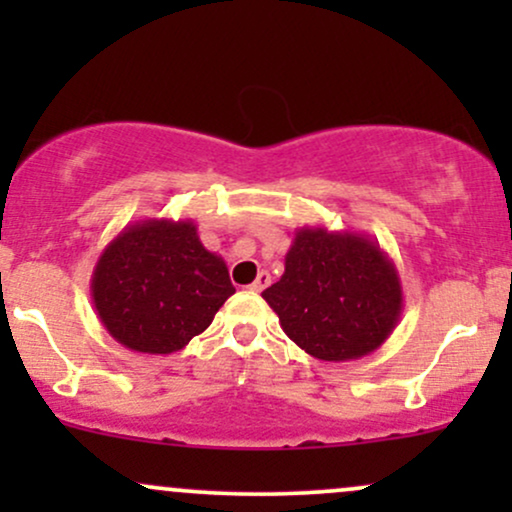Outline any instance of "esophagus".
<instances>
[{"mask_svg":"<svg viewBox=\"0 0 512 512\" xmlns=\"http://www.w3.org/2000/svg\"><path fill=\"white\" fill-rule=\"evenodd\" d=\"M269 284H272V276H269V272H260V274H257V279L250 284V291L260 293V291L267 289Z\"/></svg>","mask_w":512,"mask_h":512,"instance_id":"34e87169","label":"esophagus"}]
</instances>
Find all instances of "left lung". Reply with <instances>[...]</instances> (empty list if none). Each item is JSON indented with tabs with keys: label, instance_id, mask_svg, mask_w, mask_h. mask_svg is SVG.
Returning a JSON list of instances; mask_svg holds the SVG:
<instances>
[{
	"label": "left lung",
	"instance_id": "8db88e82",
	"mask_svg": "<svg viewBox=\"0 0 512 512\" xmlns=\"http://www.w3.org/2000/svg\"><path fill=\"white\" fill-rule=\"evenodd\" d=\"M281 330L320 361H356L385 344L402 315L395 262L373 238L298 228L284 274L262 291Z\"/></svg>",
	"mask_w": 512,
	"mask_h": 512
}]
</instances>
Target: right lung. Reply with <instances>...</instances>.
<instances>
[{
  "instance_id": "1",
  "label": "right lung",
  "mask_w": 512,
  "mask_h": 512,
  "mask_svg": "<svg viewBox=\"0 0 512 512\" xmlns=\"http://www.w3.org/2000/svg\"><path fill=\"white\" fill-rule=\"evenodd\" d=\"M233 293L226 262L204 248L190 219L129 223L105 245L91 276L98 320L137 354L185 349Z\"/></svg>"
}]
</instances>
